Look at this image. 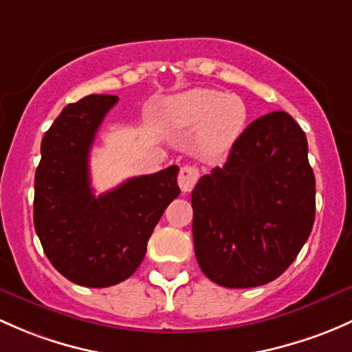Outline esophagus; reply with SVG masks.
<instances>
[{"label":"esophagus","instance_id":"34e87169","mask_svg":"<svg viewBox=\"0 0 352 352\" xmlns=\"http://www.w3.org/2000/svg\"><path fill=\"white\" fill-rule=\"evenodd\" d=\"M201 172L195 165H186L179 172V187L182 192H190L197 184Z\"/></svg>","mask_w":352,"mask_h":352}]
</instances>
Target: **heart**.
<instances>
[{
	"label": "heart",
	"instance_id": "b5f03b06",
	"mask_svg": "<svg viewBox=\"0 0 352 352\" xmlns=\"http://www.w3.org/2000/svg\"><path fill=\"white\" fill-rule=\"evenodd\" d=\"M166 116L177 129L195 131V148L206 160H219L241 136L248 109L241 98L214 89H190L173 96Z\"/></svg>",
	"mask_w": 352,
	"mask_h": 352
}]
</instances>
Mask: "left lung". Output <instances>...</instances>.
I'll use <instances>...</instances> for the list:
<instances>
[{
  "mask_svg": "<svg viewBox=\"0 0 352 352\" xmlns=\"http://www.w3.org/2000/svg\"><path fill=\"white\" fill-rule=\"evenodd\" d=\"M307 136L285 111L258 118L224 166L192 190L194 250L202 273L228 288L278 278L309 239L316 219V177Z\"/></svg>",
  "mask_w": 352,
  "mask_h": 352,
  "instance_id": "left-lung-1",
  "label": "left lung"
}]
</instances>
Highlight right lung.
Returning <instances> with one entry per match:
<instances>
[{"mask_svg":"<svg viewBox=\"0 0 352 352\" xmlns=\"http://www.w3.org/2000/svg\"><path fill=\"white\" fill-rule=\"evenodd\" d=\"M116 96L65 106L42 140L33 223L54 268L70 282L104 288L129 278L166 206L180 194L179 166L126 180L96 197L89 153Z\"/></svg>","mask_w":352,"mask_h":352,"instance_id":"obj_1","label":"right lung"}]
</instances>
